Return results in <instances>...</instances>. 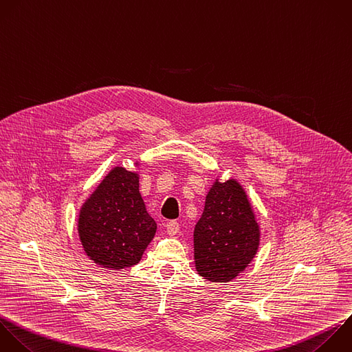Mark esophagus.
<instances>
[{"instance_id": "esophagus-1", "label": "esophagus", "mask_w": 352, "mask_h": 352, "mask_svg": "<svg viewBox=\"0 0 352 352\" xmlns=\"http://www.w3.org/2000/svg\"><path fill=\"white\" fill-rule=\"evenodd\" d=\"M166 232L172 236V235H176L179 232V223L175 221V220H170L166 223Z\"/></svg>"}]
</instances>
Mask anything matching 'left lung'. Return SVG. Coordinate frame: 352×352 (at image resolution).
I'll list each match as a JSON object with an SVG mask.
<instances>
[{"label": "left lung", "instance_id": "obj_1", "mask_svg": "<svg viewBox=\"0 0 352 352\" xmlns=\"http://www.w3.org/2000/svg\"><path fill=\"white\" fill-rule=\"evenodd\" d=\"M260 227L242 186L230 179L210 187L194 230V260L201 276L230 282L257 253Z\"/></svg>", "mask_w": 352, "mask_h": 352}]
</instances>
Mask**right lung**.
Instances as JSON below:
<instances>
[{"instance_id": "add662e5", "label": "right lung", "mask_w": 352, "mask_h": 352, "mask_svg": "<svg viewBox=\"0 0 352 352\" xmlns=\"http://www.w3.org/2000/svg\"><path fill=\"white\" fill-rule=\"evenodd\" d=\"M157 223L139 191V175L113 168L78 214V235L87 256L102 268L138 264L154 238Z\"/></svg>"}]
</instances>
